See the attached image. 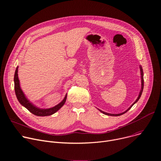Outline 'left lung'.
I'll use <instances>...</instances> for the list:
<instances>
[{"mask_svg": "<svg viewBox=\"0 0 161 161\" xmlns=\"http://www.w3.org/2000/svg\"><path fill=\"white\" fill-rule=\"evenodd\" d=\"M140 67V70H141V91H140V92H139V94H138V98H136V100L135 101V102L129 108H128L126 111H125L124 112H123V113H119V114H111V113H105V112H104V111H102V110H100V109H98L101 113H102L103 114H106V115H108V116H120V115H122V114H124V113H125L127 111H129L131 108H132V106L135 103H136L138 101V100L140 99V98H141V95H142V91H143V89H144V73H143V70H142V66L141 65H140L139 66Z\"/></svg>", "mask_w": 161, "mask_h": 161, "instance_id": "obj_1", "label": "left lung"}]
</instances>
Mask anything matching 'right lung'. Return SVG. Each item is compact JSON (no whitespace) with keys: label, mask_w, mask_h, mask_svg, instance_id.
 Instances as JSON below:
<instances>
[{"label":"right lung","mask_w":161,"mask_h":161,"mask_svg":"<svg viewBox=\"0 0 161 161\" xmlns=\"http://www.w3.org/2000/svg\"><path fill=\"white\" fill-rule=\"evenodd\" d=\"M18 68L19 67H17L14 75V87L17 98L21 105L24 106L25 108H26L32 114L39 116H46L52 115L56 113L59 109H60L62 108L63 105L65 104L66 102L67 94L65 95V98H63V100L59 103L55 105L54 107H52V108L48 109L39 108L38 107L36 106L34 104L32 103L31 102H30V100L26 98V96H25L23 91L20 88V81L18 77Z\"/></svg>","instance_id":"obj_1"}]
</instances>
